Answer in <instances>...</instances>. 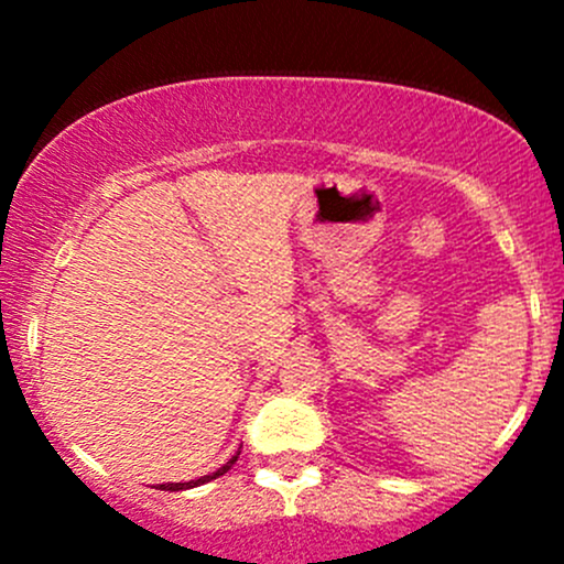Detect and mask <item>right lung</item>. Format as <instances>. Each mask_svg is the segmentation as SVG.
<instances>
[{
    "label": "right lung",
    "instance_id": "add662e5",
    "mask_svg": "<svg viewBox=\"0 0 564 564\" xmlns=\"http://www.w3.org/2000/svg\"><path fill=\"white\" fill-rule=\"evenodd\" d=\"M237 456H240V451H237ZM237 456H231L229 460H226L224 466H220L218 471H213V475H204V477H198V480H193V482H166V486H161V491H182V488H193V486H202V482H209V480H215V477L226 475V471H229L231 466H235Z\"/></svg>",
    "mask_w": 564,
    "mask_h": 564
}]
</instances>
